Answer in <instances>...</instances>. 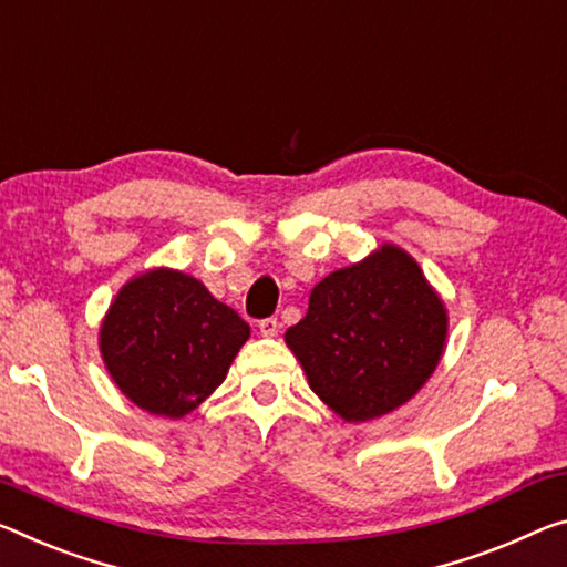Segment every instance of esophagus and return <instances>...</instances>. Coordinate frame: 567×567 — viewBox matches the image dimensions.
<instances>
[{
	"instance_id": "obj_1",
	"label": "esophagus",
	"mask_w": 567,
	"mask_h": 567,
	"mask_svg": "<svg viewBox=\"0 0 567 567\" xmlns=\"http://www.w3.org/2000/svg\"><path fill=\"white\" fill-rule=\"evenodd\" d=\"M277 330H280V320L277 318H265L262 322H259V332H262L265 338H275Z\"/></svg>"
}]
</instances>
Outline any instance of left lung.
Instances as JSON below:
<instances>
[{"label": "left lung", "mask_w": 567, "mask_h": 567, "mask_svg": "<svg viewBox=\"0 0 567 567\" xmlns=\"http://www.w3.org/2000/svg\"><path fill=\"white\" fill-rule=\"evenodd\" d=\"M444 338L442 300L391 245L318 282L308 316L285 332L310 389L346 421L406 403L434 373Z\"/></svg>", "instance_id": "8db88e82"}]
</instances>
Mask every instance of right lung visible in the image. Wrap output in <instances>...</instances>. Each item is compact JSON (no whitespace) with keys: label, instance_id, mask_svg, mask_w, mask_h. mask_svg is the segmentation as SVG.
<instances>
[{"label":"right lung","instance_id":"add662e5","mask_svg":"<svg viewBox=\"0 0 567 567\" xmlns=\"http://www.w3.org/2000/svg\"><path fill=\"white\" fill-rule=\"evenodd\" d=\"M249 326L184 272L154 269L131 280L101 328L103 361L143 411L178 419L227 375Z\"/></svg>","mask_w":567,"mask_h":567}]
</instances>
